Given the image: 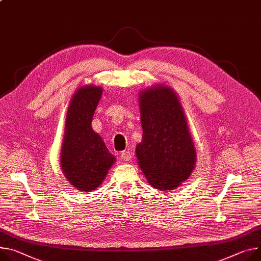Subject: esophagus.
Returning a JSON list of instances; mask_svg holds the SVG:
<instances>
[{
    "instance_id": "1",
    "label": "esophagus",
    "mask_w": 261,
    "mask_h": 261,
    "mask_svg": "<svg viewBox=\"0 0 261 261\" xmlns=\"http://www.w3.org/2000/svg\"><path fill=\"white\" fill-rule=\"evenodd\" d=\"M120 156H121L123 161H129L133 155H132V152L129 150H124V151H121V153H120Z\"/></svg>"
}]
</instances>
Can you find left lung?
<instances>
[{
    "instance_id": "left-lung-1",
    "label": "left lung",
    "mask_w": 261,
    "mask_h": 261,
    "mask_svg": "<svg viewBox=\"0 0 261 261\" xmlns=\"http://www.w3.org/2000/svg\"><path fill=\"white\" fill-rule=\"evenodd\" d=\"M142 142L138 163L150 185L172 190L190 175L196 154L187 120L170 88L155 87L140 94Z\"/></svg>"
}]
</instances>
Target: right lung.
Wrapping results in <instances>:
<instances>
[{"label":"right lung","mask_w":261,"mask_h":261,"mask_svg":"<svg viewBox=\"0 0 261 261\" xmlns=\"http://www.w3.org/2000/svg\"><path fill=\"white\" fill-rule=\"evenodd\" d=\"M102 89L86 86L77 90L70 102L62 147V169L71 185L90 192L102 183L115 162L102 139L92 128V119Z\"/></svg>","instance_id":"right-lung-1"}]
</instances>
